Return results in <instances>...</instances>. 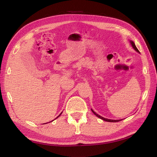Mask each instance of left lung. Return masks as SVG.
<instances>
[{"instance_id": "left-lung-1", "label": "left lung", "mask_w": 157, "mask_h": 157, "mask_svg": "<svg viewBox=\"0 0 157 157\" xmlns=\"http://www.w3.org/2000/svg\"><path fill=\"white\" fill-rule=\"evenodd\" d=\"M130 43H131V44H132V47L134 48V49L136 51H137L138 52H139L140 53V51H138V49L136 48V45H135V44H134V42H133V41H130ZM91 110H92V113H94V114L96 116V117H98V118H100V119H102V120H104V121H108V122H117V121H121V120H113V119H106V118H104V117H101V115H98L97 113H96L94 111H93V110L91 109Z\"/></svg>"}]
</instances>
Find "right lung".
<instances>
[{
    "label": "right lung",
    "instance_id": "right-lung-1",
    "mask_svg": "<svg viewBox=\"0 0 157 157\" xmlns=\"http://www.w3.org/2000/svg\"><path fill=\"white\" fill-rule=\"evenodd\" d=\"M61 114H60V115H59V116H58V117H56V118H55V119H56V118H58V117H59V116H60V115H61ZM52 121H53V120H52Z\"/></svg>",
    "mask_w": 157,
    "mask_h": 157
}]
</instances>
